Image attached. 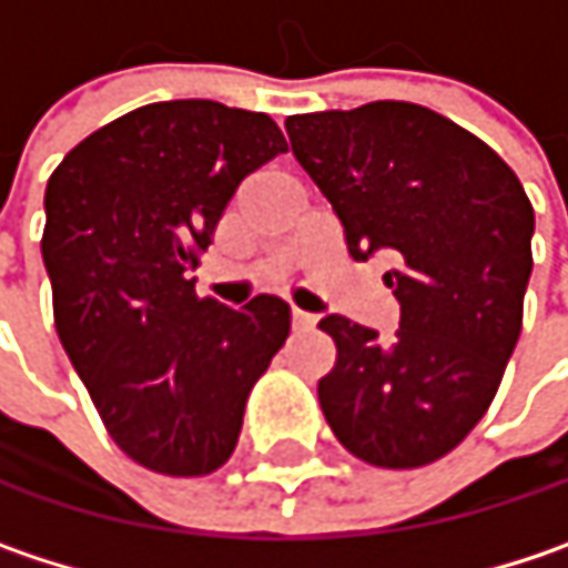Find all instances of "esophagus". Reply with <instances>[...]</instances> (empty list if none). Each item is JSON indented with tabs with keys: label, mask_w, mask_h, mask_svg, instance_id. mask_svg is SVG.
<instances>
[{
	"label": "esophagus",
	"mask_w": 568,
	"mask_h": 568,
	"mask_svg": "<svg viewBox=\"0 0 568 568\" xmlns=\"http://www.w3.org/2000/svg\"><path fill=\"white\" fill-rule=\"evenodd\" d=\"M313 316L304 313V310H291V326H294V333H306V329H313Z\"/></svg>",
	"instance_id": "esophagus-1"
}]
</instances>
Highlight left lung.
I'll return each instance as SVG.
<instances>
[{"label": "left lung", "mask_w": 568, "mask_h": 568, "mask_svg": "<svg viewBox=\"0 0 568 568\" xmlns=\"http://www.w3.org/2000/svg\"><path fill=\"white\" fill-rule=\"evenodd\" d=\"M297 164L333 203L352 258L385 252L400 329L382 343L320 320L336 365L320 407L345 449L378 468L453 453L491 407L524 326L534 206L505 161L417 102H365L284 122Z\"/></svg>", "instance_id": "obj_1"}]
</instances>
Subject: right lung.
<instances>
[{"label": "right lung", "instance_id": "add662e5", "mask_svg": "<svg viewBox=\"0 0 568 568\" xmlns=\"http://www.w3.org/2000/svg\"><path fill=\"white\" fill-rule=\"evenodd\" d=\"M284 151L264 112L151 102L87 135L48 181L58 336L115 446L158 475L229 463L245 400L291 333L284 301L229 310L186 277L235 186Z\"/></svg>", "mask_w": 568, "mask_h": 568}]
</instances>
